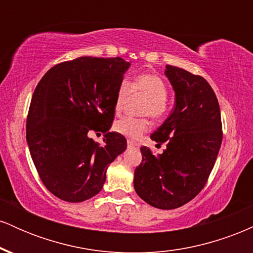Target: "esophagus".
Listing matches in <instances>:
<instances>
[{
	"label": "esophagus",
	"instance_id": "1",
	"mask_svg": "<svg viewBox=\"0 0 253 253\" xmlns=\"http://www.w3.org/2000/svg\"><path fill=\"white\" fill-rule=\"evenodd\" d=\"M127 146H128V149H132V147L138 146V144L134 143V141H132V140H128L127 141Z\"/></svg>",
	"mask_w": 253,
	"mask_h": 253
}]
</instances>
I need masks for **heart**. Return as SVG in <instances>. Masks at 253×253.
I'll list each match as a JSON object with an SVG mask.
<instances>
[{"label": "heart", "mask_w": 253, "mask_h": 253, "mask_svg": "<svg viewBox=\"0 0 253 253\" xmlns=\"http://www.w3.org/2000/svg\"><path fill=\"white\" fill-rule=\"evenodd\" d=\"M131 88H129V86ZM143 95L146 97V103L141 110L143 115H149L153 120H161L167 113V103L165 100L168 97V88L164 81L161 77L153 74H143L136 76L130 85L127 82H123L119 85L117 97H115L114 109L115 113L123 110L124 104L128 98L129 91ZM150 128V124L146 119H133V118H123L115 121L113 129L118 134L128 139H139L145 132Z\"/></svg>", "instance_id": "b5f03b06"}]
</instances>
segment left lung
<instances>
[{
	"mask_svg": "<svg viewBox=\"0 0 253 253\" xmlns=\"http://www.w3.org/2000/svg\"><path fill=\"white\" fill-rule=\"evenodd\" d=\"M175 104L151 139L167 143L161 155L140 147L143 161L134 171L140 199L159 210H175L193 200L210 177L222 140L215 92L205 78L167 65Z\"/></svg>",
	"mask_w": 253,
	"mask_h": 253,
	"instance_id": "left-lung-1",
	"label": "left lung"
}]
</instances>
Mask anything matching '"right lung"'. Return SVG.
<instances>
[{
    "instance_id": "1",
    "label": "right lung",
    "mask_w": 253,
    "mask_h": 253,
    "mask_svg": "<svg viewBox=\"0 0 253 253\" xmlns=\"http://www.w3.org/2000/svg\"><path fill=\"white\" fill-rule=\"evenodd\" d=\"M130 63L123 58L80 57L53 66L34 90L26 138L45 187L66 202L101 191L108 165L127 147L110 132L118 88ZM105 133L100 145L89 130Z\"/></svg>"
}]
</instances>
